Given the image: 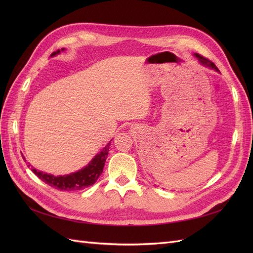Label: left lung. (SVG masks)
<instances>
[{"label": "left lung", "mask_w": 253, "mask_h": 253, "mask_svg": "<svg viewBox=\"0 0 253 253\" xmlns=\"http://www.w3.org/2000/svg\"><path fill=\"white\" fill-rule=\"evenodd\" d=\"M194 56L197 58V60L200 61V63L202 64V65H204V66H206V67H208V68H210V70H214V71H216V72H219L218 71V68L214 65V63L213 62H211L210 60H208V59H206V58H204V57H202L201 55H198V53H194Z\"/></svg>", "instance_id": "obj_1"}]
</instances>
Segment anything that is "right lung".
<instances>
[{
    "label": "right lung",
    "instance_id": "add662e5",
    "mask_svg": "<svg viewBox=\"0 0 253 253\" xmlns=\"http://www.w3.org/2000/svg\"><path fill=\"white\" fill-rule=\"evenodd\" d=\"M65 48L58 49L53 51L50 57H55L61 51H64ZM112 141V140H111ZM111 141L105 145V147L98 153V154L90 160V162L82 168L81 170L74 172L67 175H59L53 176L52 174L43 173L42 171H38L32 167V170L38 177L43 180L45 183H47L50 187L61 190V191H77L85 189L89 186H93L98 179L99 176L101 175L103 171V167L105 164L106 157L109 154V149ZM30 167V165H28Z\"/></svg>",
    "mask_w": 253,
    "mask_h": 253
}]
</instances>
